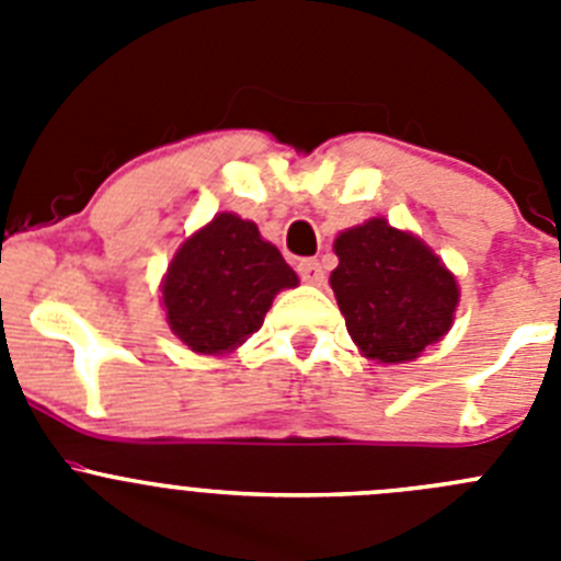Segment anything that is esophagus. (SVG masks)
Wrapping results in <instances>:
<instances>
[{
    "label": "esophagus",
    "mask_w": 561,
    "mask_h": 561,
    "mask_svg": "<svg viewBox=\"0 0 561 561\" xmlns=\"http://www.w3.org/2000/svg\"><path fill=\"white\" fill-rule=\"evenodd\" d=\"M297 272H300V277H304L306 284H323V266H320V261L317 257H304L300 264H297Z\"/></svg>",
    "instance_id": "34e87169"
}]
</instances>
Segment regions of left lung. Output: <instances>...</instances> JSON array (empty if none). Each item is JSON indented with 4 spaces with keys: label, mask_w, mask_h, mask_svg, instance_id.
Masks as SVG:
<instances>
[{
    "label": "left lung",
    "mask_w": 561,
    "mask_h": 561,
    "mask_svg": "<svg viewBox=\"0 0 561 561\" xmlns=\"http://www.w3.org/2000/svg\"><path fill=\"white\" fill-rule=\"evenodd\" d=\"M331 289L351 340L368 359L413 362L447 334L458 280L413 232L370 219L340 232Z\"/></svg>",
    "instance_id": "obj_1"
}]
</instances>
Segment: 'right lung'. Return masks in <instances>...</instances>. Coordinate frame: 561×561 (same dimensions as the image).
<instances>
[{
  "instance_id": "1",
  "label": "right lung",
  "mask_w": 561,
  "mask_h": 561,
  "mask_svg": "<svg viewBox=\"0 0 561 561\" xmlns=\"http://www.w3.org/2000/svg\"><path fill=\"white\" fill-rule=\"evenodd\" d=\"M297 275L252 221L219 213L176 250L162 280L171 331L196 354L225 356L264 323Z\"/></svg>"
}]
</instances>
